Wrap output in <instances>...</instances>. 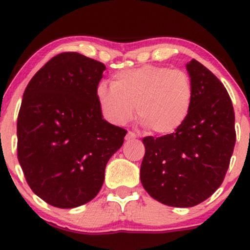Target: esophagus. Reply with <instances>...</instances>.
<instances>
[{
  "mask_svg": "<svg viewBox=\"0 0 250 250\" xmlns=\"http://www.w3.org/2000/svg\"><path fill=\"white\" fill-rule=\"evenodd\" d=\"M136 137H137V135L133 133V131H128L127 136H125V140H127V141H133V140L136 139Z\"/></svg>",
  "mask_w": 250,
  "mask_h": 250,
  "instance_id": "obj_1",
  "label": "esophagus"
}]
</instances>
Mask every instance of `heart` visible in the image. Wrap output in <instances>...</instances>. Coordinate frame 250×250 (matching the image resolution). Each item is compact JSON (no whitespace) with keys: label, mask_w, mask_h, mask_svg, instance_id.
<instances>
[{"label":"heart","mask_w":250,"mask_h":250,"mask_svg":"<svg viewBox=\"0 0 250 250\" xmlns=\"http://www.w3.org/2000/svg\"><path fill=\"white\" fill-rule=\"evenodd\" d=\"M193 99L188 73L159 65L120 71L111 79V88H97L99 104L109 121L125 125L136 107L139 121L157 135L174 134L182 127Z\"/></svg>","instance_id":"heart-1"}]
</instances>
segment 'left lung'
I'll use <instances>...</instances> for the list:
<instances>
[{
	"mask_svg": "<svg viewBox=\"0 0 250 250\" xmlns=\"http://www.w3.org/2000/svg\"><path fill=\"white\" fill-rule=\"evenodd\" d=\"M194 87L188 119L174 134L147 136L140 177L153 199L170 207H194L222 185L236 131L230 96L196 60L187 63Z\"/></svg>",
	"mask_w": 250,
	"mask_h": 250,
	"instance_id": "obj_1",
	"label": "left lung"
}]
</instances>
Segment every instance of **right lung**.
Segmentation results:
<instances>
[{"mask_svg":"<svg viewBox=\"0 0 250 250\" xmlns=\"http://www.w3.org/2000/svg\"><path fill=\"white\" fill-rule=\"evenodd\" d=\"M105 65L61 53L25 88L17 117V159L31 190L57 208L96 196L127 130L103 120L97 85Z\"/></svg>","mask_w":250,"mask_h":250,"instance_id":"1","label":"right lung"}]
</instances>
